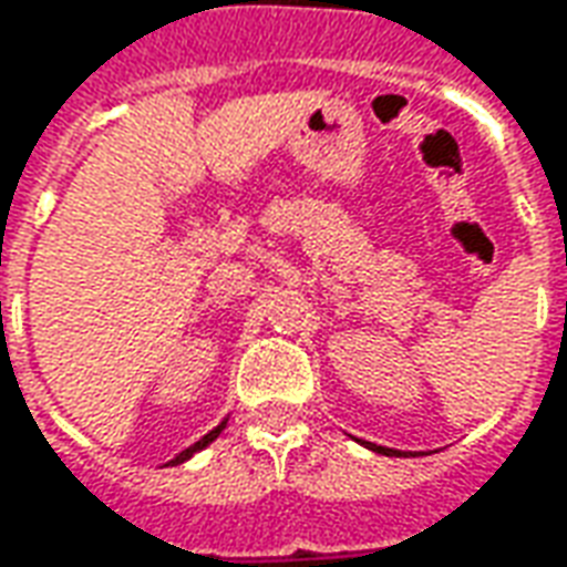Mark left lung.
Listing matches in <instances>:
<instances>
[{"label": "left lung", "instance_id": "8db88e82", "mask_svg": "<svg viewBox=\"0 0 567 567\" xmlns=\"http://www.w3.org/2000/svg\"><path fill=\"white\" fill-rule=\"evenodd\" d=\"M367 447H370V451H377V454H385V456L398 454V451H392V447H377V444H370V441H367Z\"/></svg>", "mask_w": 567, "mask_h": 567}]
</instances>
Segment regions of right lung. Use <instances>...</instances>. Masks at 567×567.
Wrapping results in <instances>:
<instances>
[{
	"label": "right lung",
	"mask_w": 567,
	"mask_h": 567,
	"mask_svg": "<svg viewBox=\"0 0 567 567\" xmlns=\"http://www.w3.org/2000/svg\"><path fill=\"white\" fill-rule=\"evenodd\" d=\"M221 429H225V423L216 425V429H213V432H206V435H203L200 441H194V444H190V447H185V451H182V454L175 456V460H172V463H185V460H190V456L197 454V451H203V447H206V444H213V441H216L218 435H221Z\"/></svg>",
	"instance_id": "add662e5"
}]
</instances>
